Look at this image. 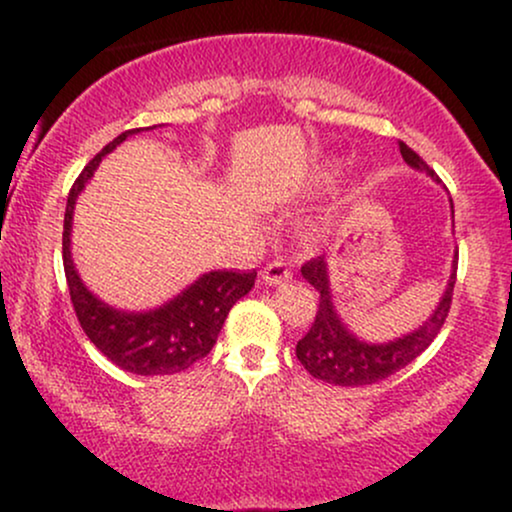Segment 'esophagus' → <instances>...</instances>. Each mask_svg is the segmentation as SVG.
Segmentation results:
<instances>
[{"label":"esophagus","mask_w":512,"mask_h":512,"mask_svg":"<svg viewBox=\"0 0 512 512\" xmlns=\"http://www.w3.org/2000/svg\"><path fill=\"white\" fill-rule=\"evenodd\" d=\"M262 279L267 281L269 286H276V284H284V281L291 279V269L289 264L284 260H272L267 264V267L262 269Z\"/></svg>","instance_id":"1"}]
</instances>
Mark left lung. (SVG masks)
Instances as JSON below:
<instances>
[{
    "label": "left lung",
    "mask_w": 512,
    "mask_h": 512,
    "mask_svg": "<svg viewBox=\"0 0 512 512\" xmlns=\"http://www.w3.org/2000/svg\"><path fill=\"white\" fill-rule=\"evenodd\" d=\"M402 158L411 168L421 170V173L431 175L438 180V175L428 168V163L416 151H411L407 144L399 142ZM303 279L315 291L320 293V305H317L315 322L303 339H298L296 356L303 363V368L322 383L342 385V387H361L373 385L380 380L390 378L397 370L407 368L411 361H416L424 351L431 346L433 339L438 337L440 327L445 325V317L450 313L452 289H455L457 279V255L452 260V272L445 286L443 298L433 310L419 330L404 334L395 342L385 344H368L358 339L354 332L346 330L342 317L337 315V308L332 303L330 291V274H327L325 255L313 257L301 267Z\"/></svg>",
    "instance_id": "1"
}]
</instances>
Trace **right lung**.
<instances>
[{
    "label": "right lung",
    "instance_id": "1",
    "mask_svg": "<svg viewBox=\"0 0 512 512\" xmlns=\"http://www.w3.org/2000/svg\"><path fill=\"white\" fill-rule=\"evenodd\" d=\"M142 129H127L115 137L101 154L88 161L81 175L72 185L64 211V233H62V262L67 274L69 296H72L74 313L79 325L84 327L86 337L96 344L103 356H108L115 366L137 375H173L180 370L195 366L216 344L223 320L236 301L250 293L255 286L257 272H209L202 274L192 286H187L180 296L156 310L146 313H122L110 308L108 303L98 301L86 289L84 281L76 274L69 250L72 236V216L79 192L91 180L93 170L98 168L105 154L120 146L129 134Z\"/></svg>",
    "mask_w": 512,
    "mask_h": 512
}]
</instances>
